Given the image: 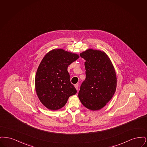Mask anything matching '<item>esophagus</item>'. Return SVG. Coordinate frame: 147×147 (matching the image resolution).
<instances>
[{
  "label": "esophagus",
  "instance_id": "esophagus-1",
  "mask_svg": "<svg viewBox=\"0 0 147 147\" xmlns=\"http://www.w3.org/2000/svg\"><path fill=\"white\" fill-rule=\"evenodd\" d=\"M74 86H75V88H76V89L77 90H78V88H79V84H75V85H74Z\"/></svg>",
  "mask_w": 147,
  "mask_h": 147
}]
</instances>
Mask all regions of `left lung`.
Listing matches in <instances>:
<instances>
[{
    "instance_id": "obj_1",
    "label": "left lung",
    "mask_w": 147,
    "mask_h": 147,
    "mask_svg": "<svg viewBox=\"0 0 147 147\" xmlns=\"http://www.w3.org/2000/svg\"><path fill=\"white\" fill-rule=\"evenodd\" d=\"M80 55L86 61V78L80 86L79 98L87 109L98 110L106 105L116 91L115 68L104 52L89 49Z\"/></svg>"
}]
</instances>
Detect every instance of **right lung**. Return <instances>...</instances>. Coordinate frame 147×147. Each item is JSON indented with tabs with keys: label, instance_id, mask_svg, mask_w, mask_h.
<instances>
[{
	"label": "right lung",
	"instance_id": "1",
	"mask_svg": "<svg viewBox=\"0 0 147 147\" xmlns=\"http://www.w3.org/2000/svg\"><path fill=\"white\" fill-rule=\"evenodd\" d=\"M79 56L62 49L49 51L42 59L35 77V89L43 105L51 110L63 107L77 90L70 83L68 67Z\"/></svg>",
	"mask_w": 147,
	"mask_h": 147
}]
</instances>
